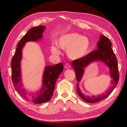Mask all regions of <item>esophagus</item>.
<instances>
[{
  "instance_id": "esophagus-1",
  "label": "esophagus",
  "mask_w": 127,
  "mask_h": 127,
  "mask_svg": "<svg viewBox=\"0 0 127 127\" xmlns=\"http://www.w3.org/2000/svg\"><path fill=\"white\" fill-rule=\"evenodd\" d=\"M64 67H65V68H66V69H68V68H69L70 67V65L69 63H66V64H65V66H64Z\"/></svg>"
}]
</instances>
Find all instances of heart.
I'll return each instance as SVG.
<instances>
[{
    "mask_svg": "<svg viewBox=\"0 0 127 127\" xmlns=\"http://www.w3.org/2000/svg\"><path fill=\"white\" fill-rule=\"evenodd\" d=\"M58 45L63 50L68 51L69 57L72 59H78L86 55L89 50L90 42L86 36L77 33L64 35L58 41ZM51 51L54 54H59L60 51L55 46H51Z\"/></svg>",
    "mask_w": 127,
    "mask_h": 127,
    "instance_id": "b5f03b06",
    "label": "heart"
}]
</instances>
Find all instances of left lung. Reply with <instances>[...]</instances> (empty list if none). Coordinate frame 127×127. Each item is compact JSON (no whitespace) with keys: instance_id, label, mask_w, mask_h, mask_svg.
<instances>
[{"instance_id":"8db88e82","label":"left lung","mask_w":127,"mask_h":127,"mask_svg":"<svg viewBox=\"0 0 127 127\" xmlns=\"http://www.w3.org/2000/svg\"><path fill=\"white\" fill-rule=\"evenodd\" d=\"M97 46L98 49L97 50L91 51V53L87 54L86 55L81 58L74 60L72 62V65L74 69L76 79L78 82L81 81L83 76L84 73V68L87 66L92 62L101 61L109 66L113 80L112 82L113 85L111 86L110 91L106 94H102L101 95L96 97L95 96L92 97L86 96L81 92L78 87V83H77V91L79 96L83 100L89 103L98 102L106 98L117 86L119 79L118 61L113 49L111 48V43L110 40L104 35H101Z\"/></svg>"}]
</instances>
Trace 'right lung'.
<instances>
[{
    "label": "right lung",
    "instance_id": "obj_1",
    "mask_svg": "<svg viewBox=\"0 0 127 127\" xmlns=\"http://www.w3.org/2000/svg\"><path fill=\"white\" fill-rule=\"evenodd\" d=\"M45 28L44 26H39L30 29L18 42L11 61L12 81L15 89L24 99L35 104H42L50 100L55 89L57 79L63 70V64L62 63H59L55 65L46 66L43 75L42 87L40 91L36 94L28 92L23 88L20 69L22 48L26 42L40 39L42 37V33Z\"/></svg>",
    "mask_w": 127,
    "mask_h": 127
}]
</instances>
